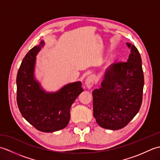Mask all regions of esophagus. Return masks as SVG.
<instances>
[{
    "label": "esophagus",
    "instance_id": "1",
    "mask_svg": "<svg viewBox=\"0 0 160 160\" xmlns=\"http://www.w3.org/2000/svg\"><path fill=\"white\" fill-rule=\"evenodd\" d=\"M94 83H95V76H93V75H91V76H88L85 81L86 87L88 88V89H91V88L93 86Z\"/></svg>",
    "mask_w": 160,
    "mask_h": 160
}]
</instances>
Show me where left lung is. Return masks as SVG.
<instances>
[{
	"instance_id": "8db88e82",
	"label": "left lung",
	"mask_w": 160,
	"mask_h": 160,
	"mask_svg": "<svg viewBox=\"0 0 160 160\" xmlns=\"http://www.w3.org/2000/svg\"><path fill=\"white\" fill-rule=\"evenodd\" d=\"M131 53L126 62H115L105 71L100 89L93 91V116L101 127L118 130L140 110L144 88L140 54L127 42Z\"/></svg>"
}]
</instances>
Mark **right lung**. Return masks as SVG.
<instances>
[{"mask_svg":"<svg viewBox=\"0 0 160 160\" xmlns=\"http://www.w3.org/2000/svg\"><path fill=\"white\" fill-rule=\"evenodd\" d=\"M45 45L43 40L26 54L16 78L17 104L22 117L38 131L55 132L65 128L70 108L82 92L80 81L67 84L55 92L43 89L35 77L36 56Z\"/></svg>","mask_w":160,"mask_h":160,"instance_id":"add662e5","label":"right lung"}]
</instances>
